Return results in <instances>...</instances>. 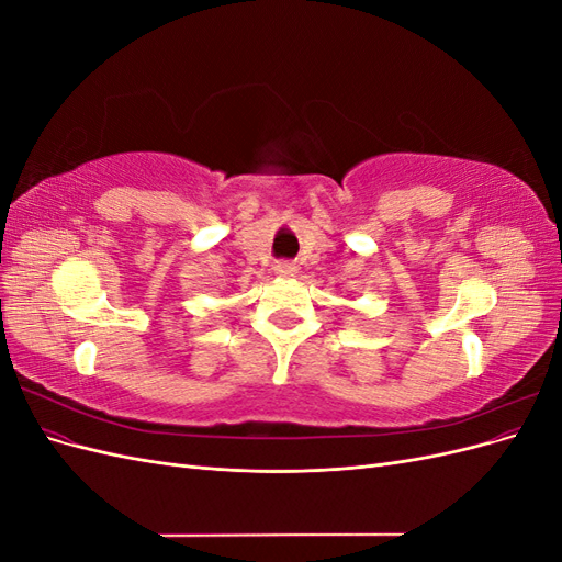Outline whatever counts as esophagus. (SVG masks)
<instances>
[{
  "mask_svg": "<svg viewBox=\"0 0 562 562\" xmlns=\"http://www.w3.org/2000/svg\"><path fill=\"white\" fill-rule=\"evenodd\" d=\"M274 274L281 279H293L297 274V267L293 262H277L274 265Z\"/></svg>",
  "mask_w": 562,
  "mask_h": 562,
  "instance_id": "esophagus-1",
  "label": "esophagus"
}]
</instances>
